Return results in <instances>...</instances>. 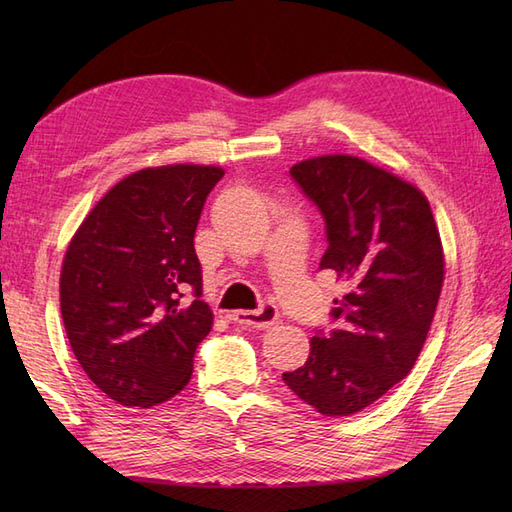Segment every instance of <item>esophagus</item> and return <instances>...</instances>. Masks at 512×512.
Masks as SVG:
<instances>
[{"instance_id":"1","label":"esophagus","mask_w":512,"mask_h":512,"mask_svg":"<svg viewBox=\"0 0 512 512\" xmlns=\"http://www.w3.org/2000/svg\"><path fill=\"white\" fill-rule=\"evenodd\" d=\"M277 318H280V312H277V307L271 301L262 303L258 309H254V312L252 309H241V312L232 314V320L254 329H269L277 322Z\"/></svg>"}]
</instances>
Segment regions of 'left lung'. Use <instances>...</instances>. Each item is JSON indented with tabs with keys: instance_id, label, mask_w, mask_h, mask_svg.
I'll list each match as a JSON object with an SVG mask.
<instances>
[{
	"instance_id": "left-lung-1",
	"label": "left lung",
	"mask_w": 512,
	"mask_h": 512,
	"mask_svg": "<svg viewBox=\"0 0 512 512\" xmlns=\"http://www.w3.org/2000/svg\"><path fill=\"white\" fill-rule=\"evenodd\" d=\"M290 177L324 218L320 269L348 284L337 329L309 342L303 367L282 376L324 416H350L404 380L423 350L444 282L440 232L421 190L354 156L294 164Z\"/></svg>"
}]
</instances>
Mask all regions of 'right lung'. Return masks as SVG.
<instances>
[{"instance_id": "obj_1", "label": "right lung", "mask_w": 512, "mask_h": 512, "mask_svg": "<svg viewBox=\"0 0 512 512\" xmlns=\"http://www.w3.org/2000/svg\"><path fill=\"white\" fill-rule=\"evenodd\" d=\"M222 177L198 164L138 170L100 198L68 245L66 335L89 380L121 406L162 404L190 382L213 324L194 232Z\"/></svg>"}]
</instances>
